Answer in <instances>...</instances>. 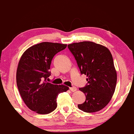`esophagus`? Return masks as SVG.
Wrapping results in <instances>:
<instances>
[{"label":"esophagus","mask_w":134,"mask_h":134,"mask_svg":"<svg viewBox=\"0 0 134 134\" xmlns=\"http://www.w3.org/2000/svg\"><path fill=\"white\" fill-rule=\"evenodd\" d=\"M70 91H72V92H75L77 90V88L74 86L70 87Z\"/></svg>","instance_id":"34e87169"}]
</instances>
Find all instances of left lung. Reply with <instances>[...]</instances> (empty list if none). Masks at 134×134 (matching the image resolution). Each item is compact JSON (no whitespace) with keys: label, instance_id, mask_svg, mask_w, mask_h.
I'll return each instance as SVG.
<instances>
[{"label":"left lung","instance_id":"obj_1","mask_svg":"<svg viewBox=\"0 0 134 134\" xmlns=\"http://www.w3.org/2000/svg\"><path fill=\"white\" fill-rule=\"evenodd\" d=\"M76 60L81 74L88 76V83L79 90L86 100L78 104L80 110L96 112L106 106L116 89L117 74L110 50L93 42H80L68 45Z\"/></svg>","mask_w":134,"mask_h":134}]
</instances>
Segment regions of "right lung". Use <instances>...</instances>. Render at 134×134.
I'll return each mask as SVG.
<instances>
[{"instance_id":"add662e5","label":"right lung","mask_w":134,"mask_h":134,"mask_svg":"<svg viewBox=\"0 0 134 134\" xmlns=\"http://www.w3.org/2000/svg\"><path fill=\"white\" fill-rule=\"evenodd\" d=\"M67 45L44 42L27 49L20 59L16 71V84L23 101L29 109L47 114L57 107L56 98L69 88L47 82L54 56Z\"/></svg>"}]
</instances>
